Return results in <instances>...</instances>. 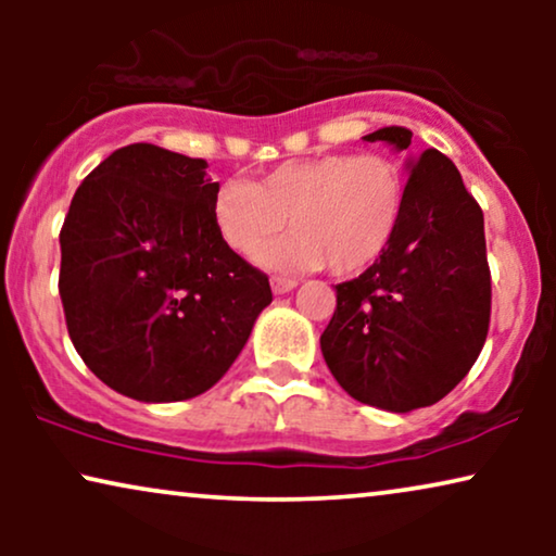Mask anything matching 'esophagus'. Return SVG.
Instances as JSON below:
<instances>
[{"mask_svg": "<svg viewBox=\"0 0 556 556\" xmlns=\"http://www.w3.org/2000/svg\"><path fill=\"white\" fill-rule=\"evenodd\" d=\"M270 286H273V293H278V295H283V293H291L295 286V280L293 278H280V276H276V278H270Z\"/></svg>", "mask_w": 556, "mask_h": 556, "instance_id": "esophagus-1", "label": "esophagus"}]
</instances>
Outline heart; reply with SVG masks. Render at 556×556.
I'll list each match as a JSON object with an SVG mask.
<instances>
[{
    "label": "heart",
    "mask_w": 556,
    "mask_h": 556,
    "mask_svg": "<svg viewBox=\"0 0 556 556\" xmlns=\"http://www.w3.org/2000/svg\"><path fill=\"white\" fill-rule=\"evenodd\" d=\"M407 174L384 154H321L283 162L255 185L223 181L212 197V223L238 255H253L288 225L286 238L257 261L270 270L308 273L329 265L356 276L397 238L407 210Z\"/></svg>",
    "instance_id": "heart-1"
}]
</instances>
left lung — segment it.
I'll use <instances>...</instances> for the list:
<instances>
[{
    "label": "left lung",
    "mask_w": 556,
    "mask_h": 556,
    "mask_svg": "<svg viewBox=\"0 0 556 556\" xmlns=\"http://www.w3.org/2000/svg\"><path fill=\"white\" fill-rule=\"evenodd\" d=\"M405 151L413 131L364 136ZM405 219L390 250L337 286L321 352L364 405L409 413L435 405L473 367L491 321L483 212L460 172L435 149L409 159Z\"/></svg>",
    "instance_id": "left-lung-1"
}]
</instances>
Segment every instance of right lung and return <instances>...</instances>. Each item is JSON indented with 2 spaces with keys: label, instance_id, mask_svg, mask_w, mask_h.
<instances>
[{
  "label": "right lung",
  "instance_id": "1",
  "mask_svg": "<svg viewBox=\"0 0 556 556\" xmlns=\"http://www.w3.org/2000/svg\"><path fill=\"white\" fill-rule=\"evenodd\" d=\"M207 162L154 143L116 149L83 179L60 230V299L75 352L139 402L217 384L273 301L268 276L212 223Z\"/></svg>",
  "mask_w": 556,
  "mask_h": 556
}]
</instances>
